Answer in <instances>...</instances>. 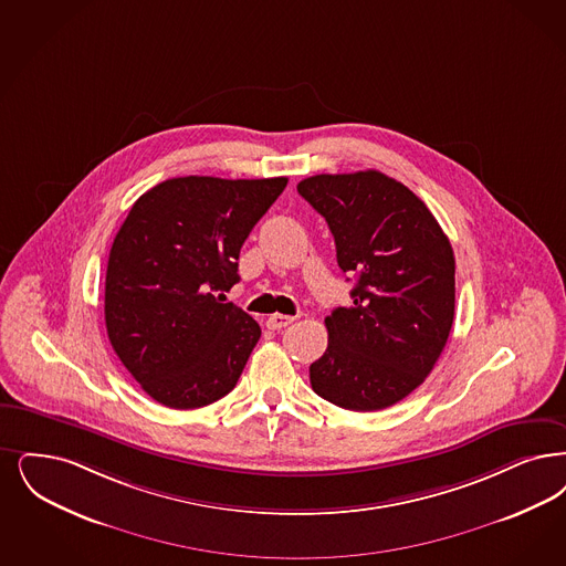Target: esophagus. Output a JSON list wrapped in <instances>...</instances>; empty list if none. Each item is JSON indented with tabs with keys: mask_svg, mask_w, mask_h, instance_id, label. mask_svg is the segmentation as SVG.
<instances>
[{
	"mask_svg": "<svg viewBox=\"0 0 566 566\" xmlns=\"http://www.w3.org/2000/svg\"><path fill=\"white\" fill-rule=\"evenodd\" d=\"M294 317L291 316H282V314H273V316L268 317L265 319V324H268V328L270 331H280V328H286L289 324H293Z\"/></svg>",
	"mask_w": 566,
	"mask_h": 566,
	"instance_id": "obj_1",
	"label": "esophagus"
}]
</instances>
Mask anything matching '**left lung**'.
Segmentation results:
<instances>
[{
	"mask_svg": "<svg viewBox=\"0 0 566 566\" xmlns=\"http://www.w3.org/2000/svg\"><path fill=\"white\" fill-rule=\"evenodd\" d=\"M296 191L326 219L354 305L324 324L328 347L310 366L319 398L347 410L391 407L426 381L451 335L454 254L407 185L379 170L316 175Z\"/></svg>",
	"mask_w": 566,
	"mask_h": 566,
	"instance_id": "1",
	"label": "left lung"
}]
</instances>
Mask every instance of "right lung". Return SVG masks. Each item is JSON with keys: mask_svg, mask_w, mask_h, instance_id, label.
<instances>
[{"mask_svg": "<svg viewBox=\"0 0 566 566\" xmlns=\"http://www.w3.org/2000/svg\"><path fill=\"white\" fill-rule=\"evenodd\" d=\"M286 182L168 179L119 227L105 277L107 335L159 405L206 407L238 384L261 328L214 293L240 280V249Z\"/></svg>", "mask_w": 566, "mask_h": 566, "instance_id": "add662e5", "label": "right lung"}]
</instances>
